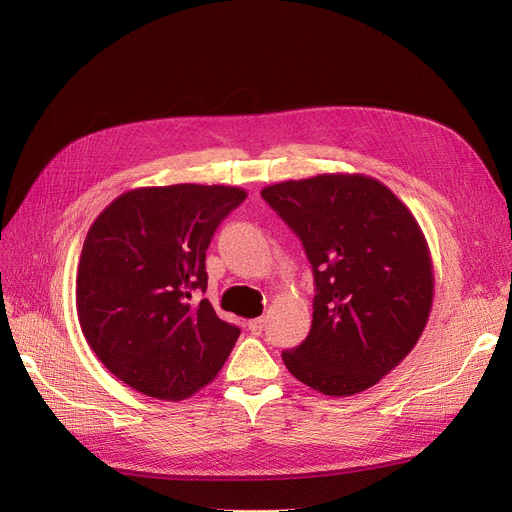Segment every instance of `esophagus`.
Listing matches in <instances>:
<instances>
[{"mask_svg":"<svg viewBox=\"0 0 512 512\" xmlns=\"http://www.w3.org/2000/svg\"><path fill=\"white\" fill-rule=\"evenodd\" d=\"M263 326H265V319L263 317H255V319L249 321V332L253 336H259L263 332Z\"/></svg>","mask_w":512,"mask_h":512,"instance_id":"obj_1","label":"esophagus"}]
</instances>
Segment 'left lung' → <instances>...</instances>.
<instances>
[{"label": "left lung", "mask_w": 512, "mask_h": 512, "mask_svg": "<svg viewBox=\"0 0 512 512\" xmlns=\"http://www.w3.org/2000/svg\"><path fill=\"white\" fill-rule=\"evenodd\" d=\"M299 234L317 294L288 371L326 396L378 384L421 338L434 303V263L411 209L365 174H317L261 188Z\"/></svg>", "instance_id": "left-lung-1"}]
</instances>
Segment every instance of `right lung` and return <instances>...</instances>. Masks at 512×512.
<instances>
[{
  "label": "right lung",
  "instance_id": "add662e5",
  "mask_svg": "<svg viewBox=\"0 0 512 512\" xmlns=\"http://www.w3.org/2000/svg\"><path fill=\"white\" fill-rule=\"evenodd\" d=\"M245 199L240 186H141L91 224L76 270L78 324L132 390L176 402L218 378L240 330L195 294L207 290L215 228Z\"/></svg>",
  "mask_w": 512,
  "mask_h": 512
}]
</instances>
